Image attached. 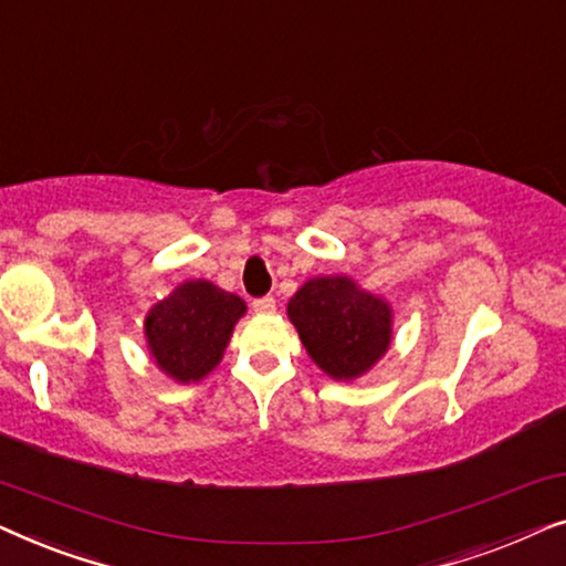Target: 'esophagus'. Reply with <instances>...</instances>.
Instances as JSON below:
<instances>
[{"label":"esophagus","mask_w":566,"mask_h":566,"mask_svg":"<svg viewBox=\"0 0 566 566\" xmlns=\"http://www.w3.org/2000/svg\"><path fill=\"white\" fill-rule=\"evenodd\" d=\"M252 308L258 314H273L275 312V298L273 296H262L252 301Z\"/></svg>","instance_id":"obj_1"}]
</instances>
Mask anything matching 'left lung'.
<instances>
[{
    "mask_svg": "<svg viewBox=\"0 0 566 566\" xmlns=\"http://www.w3.org/2000/svg\"><path fill=\"white\" fill-rule=\"evenodd\" d=\"M289 316L316 366L332 378H355L391 343V312L347 277H316L289 301Z\"/></svg>",
    "mask_w": 566,
    "mask_h": 566,
    "instance_id": "obj_1",
    "label": "left lung"
}]
</instances>
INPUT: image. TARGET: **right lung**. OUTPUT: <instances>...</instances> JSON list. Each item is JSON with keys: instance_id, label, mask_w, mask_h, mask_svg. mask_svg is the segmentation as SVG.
Instances as JSON below:
<instances>
[{"instance_id": "obj_1", "label": "right lung", "mask_w": 566, "mask_h": 566, "mask_svg": "<svg viewBox=\"0 0 566 566\" xmlns=\"http://www.w3.org/2000/svg\"><path fill=\"white\" fill-rule=\"evenodd\" d=\"M244 301L208 281L182 283L146 316L157 366L177 381H200L227 350Z\"/></svg>"}]
</instances>
